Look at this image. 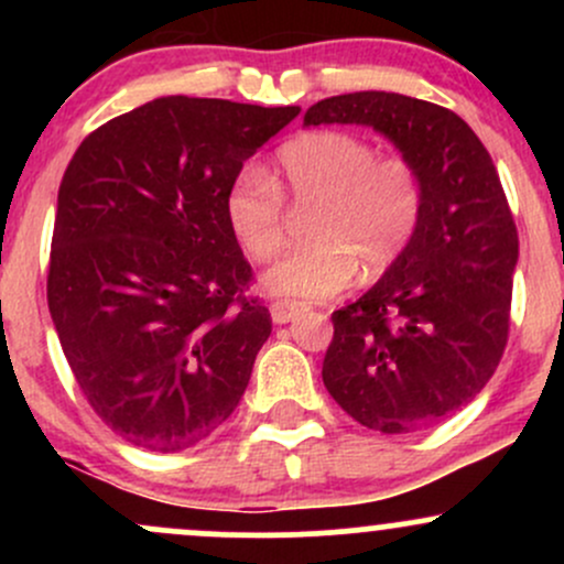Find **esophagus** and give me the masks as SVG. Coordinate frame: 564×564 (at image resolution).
I'll use <instances>...</instances> for the list:
<instances>
[{"instance_id": "esophagus-1", "label": "esophagus", "mask_w": 564, "mask_h": 564, "mask_svg": "<svg viewBox=\"0 0 564 564\" xmlns=\"http://www.w3.org/2000/svg\"><path fill=\"white\" fill-rule=\"evenodd\" d=\"M307 310V304L304 302H289V300H275L270 304V315H273L275 323H289L294 315H300Z\"/></svg>"}]
</instances>
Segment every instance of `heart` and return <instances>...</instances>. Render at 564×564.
Segmentation results:
<instances>
[{
    "label": "heart",
    "mask_w": 564,
    "mask_h": 564,
    "mask_svg": "<svg viewBox=\"0 0 564 564\" xmlns=\"http://www.w3.org/2000/svg\"><path fill=\"white\" fill-rule=\"evenodd\" d=\"M307 215L313 243L278 262L264 289L291 300H323L355 281L379 278L403 260L426 215V183L416 161L379 156L352 132H310L286 142L270 177L246 164L225 193V217L254 262H273L291 238L289 212Z\"/></svg>",
    "instance_id": "heart-1"
}]
</instances>
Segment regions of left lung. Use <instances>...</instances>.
<instances>
[{"label": "left lung", "instance_id": "left-lung-1", "mask_svg": "<svg viewBox=\"0 0 564 564\" xmlns=\"http://www.w3.org/2000/svg\"><path fill=\"white\" fill-rule=\"evenodd\" d=\"M304 124H366L416 161L426 215L403 260L332 315L323 384L384 435L432 426L480 394L507 349L517 225L494 159L448 108L398 93L326 97Z\"/></svg>", "mask_w": 564, "mask_h": 564}]
</instances>
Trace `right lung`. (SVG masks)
I'll list each match as a JSON object with an SVG mask.
<instances>
[{
	"instance_id": "obj_1",
	"label": "right lung",
	"mask_w": 564,
	"mask_h": 564,
	"mask_svg": "<svg viewBox=\"0 0 564 564\" xmlns=\"http://www.w3.org/2000/svg\"><path fill=\"white\" fill-rule=\"evenodd\" d=\"M296 113L159 97L89 132L63 174L50 315L87 403L138 448H193L243 398L273 323L225 193Z\"/></svg>"
}]
</instances>
